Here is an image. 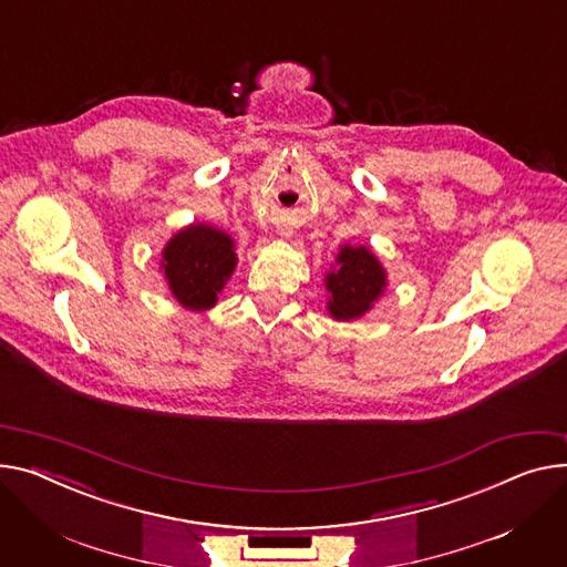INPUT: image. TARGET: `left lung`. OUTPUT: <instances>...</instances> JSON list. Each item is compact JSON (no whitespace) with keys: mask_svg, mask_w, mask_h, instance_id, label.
<instances>
[{"mask_svg":"<svg viewBox=\"0 0 567 567\" xmlns=\"http://www.w3.org/2000/svg\"><path fill=\"white\" fill-rule=\"evenodd\" d=\"M383 287L385 271L373 252L364 246H344L337 255V271L326 276L328 310L337 321L358 319L383 293Z\"/></svg>","mask_w":567,"mask_h":567,"instance_id":"1","label":"left lung"}]
</instances>
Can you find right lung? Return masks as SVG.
I'll return each instance as SVG.
<instances>
[{"instance_id":"1","label":"right lung","mask_w":567,"mask_h":567,"mask_svg":"<svg viewBox=\"0 0 567 567\" xmlns=\"http://www.w3.org/2000/svg\"><path fill=\"white\" fill-rule=\"evenodd\" d=\"M233 239L212 225H188L164 250V274L173 296L188 310H207L235 271Z\"/></svg>"}]
</instances>
